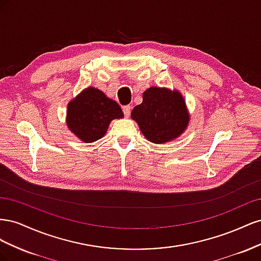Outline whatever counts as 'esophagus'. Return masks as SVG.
Wrapping results in <instances>:
<instances>
[{"label": "esophagus", "mask_w": 261, "mask_h": 261, "mask_svg": "<svg viewBox=\"0 0 261 261\" xmlns=\"http://www.w3.org/2000/svg\"><path fill=\"white\" fill-rule=\"evenodd\" d=\"M130 110H132V107L130 106H125L123 107V112H124V115L126 117H128L130 115Z\"/></svg>", "instance_id": "34e87169"}]
</instances>
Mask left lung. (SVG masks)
Segmentation results:
<instances>
[{
	"instance_id": "1",
	"label": "left lung",
	"mask_w": 261,
	"mask_h": 261,
	"mask_svg": "<svg viewBox=\"0 0 261 261\" xmlns=\"http://www.w3.org/2000/svg\"><path fill=\"white\" fill-rule=\"evenodd\" d=\"M146 139L164 144L177 138L186 129L189 114L184 98L177 90L150 87L143 94V102L132 111Z\"/></svg>"
}]
</instances>
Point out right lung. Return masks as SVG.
Returning <instances> with one entry per match:
<instances>
[{
	"instance_id": "right-lung-1",
	"label": "right lung",
	"mask_w": 261,
	"mask_h": 261,
	"mask_svg": "<svg viewBox=\"0 0 261 261\" xmlns=\"http://www.w3.org/2000/svg\"><path fill=\"white\" fill-rule=\"evenodd\" d=\"M122 117V109L114 100L89 87L68 103L66 123L74 135L89 144L106 135L112 120Z\"/></svg>"
}]
</instances>
